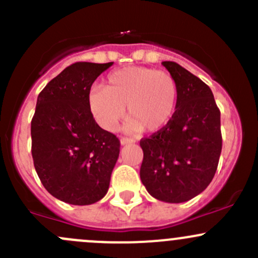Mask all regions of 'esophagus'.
<instances>
[{"label":"esophagus","mask_w":258,"mask_h":258,"mask_svg":"<svg viewBox=\"0 0 258 258\" xmlns=\"http://www.w3.org/2000/svg\"><path fill=\"white\" fill-rule=\"evenodd\" d=\"M130 144H135V140H132V139H126V137H122V139H121V145H122V146L130 145Z\"/></svg>","instance_id":"esophagus-1"}]
</instances>
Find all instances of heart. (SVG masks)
Listing matches in <instances>:
<instances>
[{
    "label": "heart",
    "instance_id": "1",
    "mask_svg": "<svg viewBox=\"0 0 258 258\" xmlns=\"http://www.w3.org/2000/svg\"><path fill=\"white\" fill-rule=\"evenodd\" d=\"M178 86L175 77L165 71L144 66L116 70L106 79V86H93L87 105L96 123L112 132L126 114V130L139 134L142 130L157 132L165 128L176 113Z\"/></svg>",
    "mask_w": 258,
    "mask_h": 258
}]
</instances>
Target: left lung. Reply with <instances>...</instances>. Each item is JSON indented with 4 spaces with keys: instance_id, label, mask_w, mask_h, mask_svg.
<instances>
[{
    "instance_id": "left-lung-1",
    "label": "left lung",
    "mask_w": 258,
    "mask_h": 258,
    "mask_svg": "<svg viewBox=\"0 0 258 258\" xmlns=\"http://www.w3.org/2000/svg\"><path fill=\"white\" fill-rule=\"evenodd\" d=\"M162 64L177 82V108L165 128L140 141V177L152 197L181 204L205 191L215 176L222 150L221 113L204 81L176 62Z\"/></svg>"
}]
</instances>
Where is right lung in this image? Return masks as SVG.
<instances>
[{"instance_id":"obj_1","label":"right lung","mask_w":258,"mask_h":258,"mask_svg":"<svg viewBox=\"0 0 258 258\" xmlns=\"http://www.w3.org/2000/svg\"><path fill=\"white\" fill-rule=\"evenodd\" d=\"M112 64L72 63L37 97L31 122L33 165L43 187L66 204H95L108 191L119 140L96 123L87 96Z\"/></svg>"}]
</instances>
